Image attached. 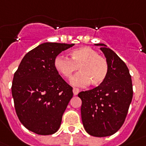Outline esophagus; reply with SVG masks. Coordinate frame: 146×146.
Listing matches in <instances>:
<instances>
[{"label": "esophagus", "mask_w": 146, "mask_h": 146, "mask_svg": "<svg viewBox=\"0 0 146 146\" xmlns=\"http://www.w3.org/2000/svg\"><path fill=\"white\" fill-rule=\"evenodd\" d=\"M79 90L78 88H73V95L74 96H76V95L78 94V92H79Z\"/></svg>", "instance_id": "1"}]
</instances>
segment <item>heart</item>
<instances>
[{"mask_svg": "<svg viewBox=\"0 0 146 146\" xmlns=\"http://www.w3.org/2000/svg\"><path fill=\"white\" fill-rule=\"evenodd\" d=\"M70 59L58 56L54 59L56 70L64 78H71L76 72L80 73L75 76L71 84L75 87H83L91 84L98 86L106 80L109 72V64L106 59L94 48L82 46L70 52Z\"/></svg>", "mask_w": 146, "mask_h": 146, "instance_id": "1", "label": "heart"}]
</instances>
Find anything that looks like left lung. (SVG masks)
<instances>
[{
    "mask_svg": "<svg viewBox=\"0 0 146 146\" xmlns=\"http://www.w3.org/2000/svg\"><path fill=\"white\" fill-rule=\"evenodd\" d=\"M101 46L109 64L106 80L101 85L81 92L83 126L92 136L107 137L117 132L123 124L132 100L131 78L126 64L103 43Z\"/></svg>",
    "mask_w": 146,
    "mask_h": 146,
    "instance_id": "1",
    "label": "left lung"
}]
</instances>
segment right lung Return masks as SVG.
I'll list each match as a JSON object with an SVG mask.
<instances>
[{
	"mask_svg": "<svg viewBox=\"0 0 146 146\" xmlns=\"http://www.w3.org/2000/svg\"><path fill=\"white\" fill-rule=\"evenodd\" d=\"M74 44L45 42L24 56L14 75L12 97L16 113L29 131L40 135L58 131L73 88L55 68L54 59Z\"/></svg>",
	"mask_w": 146,
	"mask_h": 146,
	"instance_id": "obj_1",
	"label": "right lung"
}]
</instances>
